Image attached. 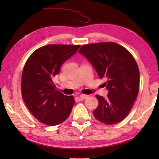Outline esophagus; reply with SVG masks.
I'll list each match as a JSON object with an SVG mask.
<instances>
[{
	"label": "esophagus",
	"instance_id": "34e87169",
	"mask_svg": "<svg viewBox=\"0 0 159 159\" xmlns=\"http://www.w3.org/2000/svg\"><path fill=\"white\" fill-rule=\"evenodd\" d=\"M88 97H89V96H88V95H85V94H80V96H79L80 99L81 100H85V99H87Z\"/></svg>",
	"mask_w": 159,
	"mask_h": 159
}]
</instances>
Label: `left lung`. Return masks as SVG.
Wrapping results in <instances>:
<instances>
[{
  "mask_svg": "<svg viewBox=\"0 0 159 159\" xmlns=\"http://www.w3.org/2000/svg\"><path fill=\"white\" fill-rule=\"evenodd\" d=\"M79 52L89 61L107 89L106 98L96 95L98 106L93 112L96 120L108 125L120 122L130 113L139 92V70L134 57L114 42L91 43Z\"/></svg>",
  "mask_w": 159,
  "mask_h": 159,
  "instance_id": "obj_1",
  "label": "left lung"
}]
</instances>
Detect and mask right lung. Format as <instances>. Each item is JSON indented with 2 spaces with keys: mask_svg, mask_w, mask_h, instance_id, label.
I'll return each instance as SVG.
<instances>
[{
  "mask_svg": "<svg viewBox=\"0 0 159 159\" xmlns=\"http://www.w3.org/2000/svg\"><path fill=\"white\" fill-rule=\"evenodd\" d=\"M80 45L50 44L33 52L24 67L22 96L26 107L40 122L56 126L69 117L75 102L55 89L53 77Z\"/></svg>",
  "mask_w": 159,
  "mask_h": 159,
  "instance_id": "1",
  "label": "right lung"
}]
</instances>
